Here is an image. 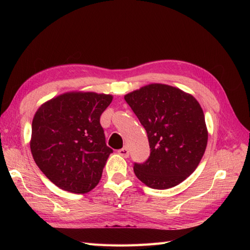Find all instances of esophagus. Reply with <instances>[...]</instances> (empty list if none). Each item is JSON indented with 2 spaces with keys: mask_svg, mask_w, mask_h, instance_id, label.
<instances>
[{
  "mask_svg": "<svg viewBox=\"0 0 250 250\" xmlns=\"http://www.w3.org/2000/svg\"><path fill=\"white\" fill-rule=\"evenodd\" d=\"M118 153L121 157L129 158V150H128V148H126V147H124V148H121V149H119Z\"/></svg>",
  "mask_w": 250,
  "mask_h": 250,
  "instance_id": "obj_1",
  "label": "esophagus"
}]
</instances>
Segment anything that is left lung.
Segmentation results:
<instances>
[{
  "label": "left lung",
  "mask_w": 250,
  "mask_h": 250,
  "mask_svg": "<svg viewBox=\"0 0 250 250\" xmlns=\"http://www.w3.org/2000/svg\"><path fill=\"white\" fill-rule=\"evenodd\" d=\"M144 126L150 156L134 163V173L153 189H168L198 167L207 145L204 113L192 95L178 88L151 83L125 95Z\"/></svg>",
  "instance_id": "1"
}]
</instances>
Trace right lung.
<instances>
[{
  "mask_svg": "<svg viewBox=\"0 0 250 250\" xmlns=\"http://www.w3.org/2000/svg\"><path fill=\"white\" fill-rule=\"evenodd\" d=\"M111 100L109 94L68 92L37 109L32 121L31 152L57 187L79 194L99 184L113 152L100 124Z\"/></svg>",
  "mask_w": 250,
  "mask_h": 250,
  "instance_id": "right-lung-1",
  "label": "right lung"
}]
</instances>
